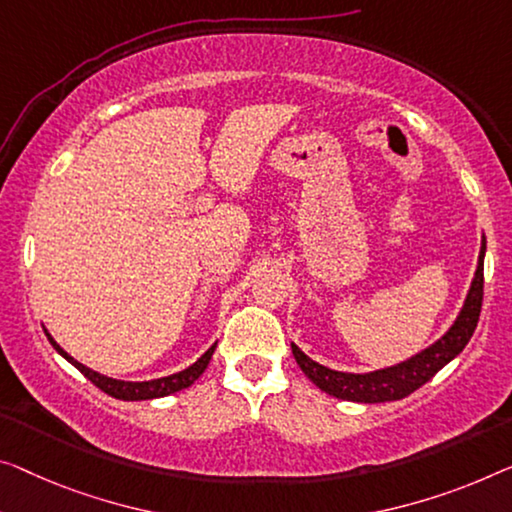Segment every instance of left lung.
<instances>
[{
    "label": "left lung",
    "instance_id": "1",
    "mask_svg": "<svg viewBox=\"0 0 512 512\" xmlns=\"http://www.w3.org/2000/svg\"><path fill=\"white\" fill-rule=\"evenodd\" d=\"M485 236L480 239V253L474 280H471L469 292L464 296V303L453 324L448 326L446 333L432 342L430 347L409 356L407 361L388 365L372 372H340L331 370L326 365L312 361L308 354H303L292 342V354L308 377L317 388L324 393L333 395L338 400L377 404V402H393L407 398L421 388L425 381H430L437 372L453 361V358L467 347L471 335L476 331L480 305H483V262H485Z\"/></svg>",
    "mask_w": 512,
    "mask_h": 512
}]
</instances>
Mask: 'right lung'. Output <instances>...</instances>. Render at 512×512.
<instances>
[{"label": "right lung", "mask_w": 512, "mask_h": 512, "mask_svg": "<svg viewBox=\"0 0 512 512\" xmlns=\"http://www.w3.org/2000/svg\"><path fill=\"white\" fill-rule=\"evenodd\" d=\"M43 331H45V335H48L50 345L55 347V352L59 356H64L71 365H75V368H78L82 375H85L91 381V384L101 388L103 393L112 395V398L128 400V402L165 398V395H172L177 391H183V388L193 386L195 381L202 377V372L209 368V361H211V356H213V352H216V345H218V342H213L207 352L197 358L193 365H188V368L181 370V372H174V375H167V377H160V379H149V381H124V379H114V377H108V375H101V372L87 368L85 363L75 361L71 354H66L64 349L57 345L55 338H52V335L48 333V329H43Z\"/></svg>", "instance_id": "right-lung-1"}]
</instances>
